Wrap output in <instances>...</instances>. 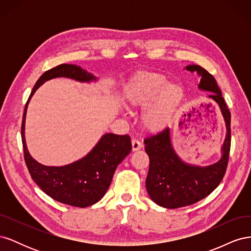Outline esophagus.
Masks as SVG:
<instances>
[{
    "label": "esophagus",
    "mask_w": 251,
    "mask_h": 251,
    "mask_svg": "<svg viewBox=\"0 0 251 251\" xmlns=\"http://www.w3.org/2000/svg\"><path fill=\"white\" fill-rule=\"evenodd\" d=\"M142 148V143L138 140V139H133L132 140V150L135 151H138Z\"/></svg>",
    "instance_id": "34e87169"
}]
</instances>
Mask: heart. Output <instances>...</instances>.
<instances>
[{
  "label": "heart",
  "instance_id": "obj_1",
  "mask_svg": "<svg viewBox=\"0 0 251 251\" xmlns=\"http://www.w3.org/2000/svg\"><path fill=\"white\" fill-rule=\"evenodd\" d=\"M184 90L177 83H168L164 75L141 71L128 79L121 91V100L127 108H142L141 121L150 131L168 126L184 101Z\"/></svg>",
  "mask_w": 251,
  "mask_h": 251
}]
</instances>
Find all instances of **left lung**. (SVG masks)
Instances as JSON below:
<instances>
[{"label": "left lung", "mask_w": 251, "mask_h": 251, "mask_svg": "<svg viewBox=\"0 0 251 251\" xmlns=\"http://www.w3.org/2000/svg\"><path fill=\"white\" fill-rule=\"evenodd\" d=\"M185 69L197 72L201 77L198 88L210 92L208 97L219 104L225 121L226 136L220 160L207 166L189 164L182 160L173 148L170 127L144 139V150L150 158L147 191L151 200L165 208L192 205L216 189L225 175L230 151L231 116L215 77L198 65L186 66Z\"/></svg>", "instance_id": "left-lung-1"}]
</instances>
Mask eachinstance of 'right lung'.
<instances>
[{"instance_id": "add662e5", "label": "right lung", "mask_w": 251, "mask_h": 251, "mask_svg": "<svg viewBox=\"0 0 251 251\" xmlns=\"http://www.w3.org/2000/svg\"><path fill=\"white\" fill-rule=\"evenodd\" d=\"M67 77L80 82L96 81L97 77L76 65L62 64L45 72L34 85L25 105L22 121V142L25 162L31 178L52 199L76 207H87L100 201L107 193L117 165L132 150L128 135L107 133L89 153L77 161L63 166L41 164L30 155L25 139L28 103L45 81Z\"/></svg>"}]
</instances>
